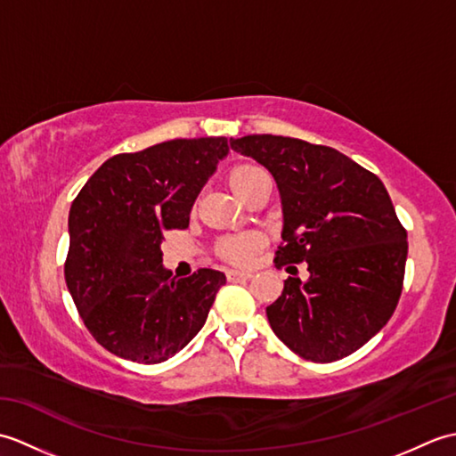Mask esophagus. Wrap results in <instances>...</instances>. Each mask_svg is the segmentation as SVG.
Wrapping results in <instances>:
<instances>
[{"label": "esophagus", "instance_id": "1", "mask_svg": "<svg viewBox=\"0 0 456 456\" xmlns=\"http://www.w3.org/2000/svg\"><path fill=\"white\" fill-rule=\"evenodd\" d=\"M227 278H229V282H240V280L253 278V273H247V270H229Z\"/></svg>", "mask_w": 456, "mask_h": 456}]
</instances>
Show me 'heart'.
Returning <instances> with one entry per match:
<instances>
[{
  "instance_id": "1",
  "label": "heart",
  "mask_w": 456,
  "mask_h": 456,
  "mask_svg": "<svg viewBox=\"0 0 456 456\" xmlns=\"http://www.w3.org/2000/svg\"><path fill=\"white\" fill-rule=\"evenodd\" d=\"M260 176H265V172L258 167H253V164H240V167L231 170L229 186L240 198ZM263 243L265 239L260 233H243V235L227 237L221 240V255L227 260H231V263L247 265L253 260L255 253L263 247Z\"/></svg>"
}]
</instances>
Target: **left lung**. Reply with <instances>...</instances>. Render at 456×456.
I'll return each instance as SVG.
<instances>
[{
	"instance_id": "8db88e82",
	"label": "left lung",
	"mask_w": 456,
	"mask_h": 456,
	"mask_svg": "<svg viewBox=\"0 0 456 456\" xmlns=\"http://www.w3.org/2000/svg\"><path fill=\"white\" fill-rule=\"evenodd\" d=\"M229 142L276 180L284 217L276 266L307 265L309 278L289 276L266 307L270 327L305 361L354 353L388 323L403 284L408 233L384 183L322 144L276 134Z\"/></svg>"
}]
</instances>
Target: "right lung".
I'll return each mask as SVG.
<instances>
[{
  "label": "right lung",
  "mask_w": 456,
  "mask_h": 456,
  "mask_svg": "<svg viewBox=\"0 0 456 456\" xmlns=\"http://www.w3.org/2000/svg\"><path fill=\"white\" fill-rule=\"evenodd\" d=\"M227 154L225 137L115 154L72 201L66 286L88 331L115 356L164 362L206 323L225 274L200 268L172 278L160 243L164 229L190 225L193 201Z\"/></svg>",
  "instance_id": "obj_1"
}]
</instances>
